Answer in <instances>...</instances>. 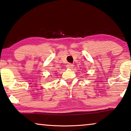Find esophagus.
<instances>
[{
	"mask_svg": "<svg viewBox=\"0 0 131 131\" xmlns=\"http://www.w3.org/2000/svg\"><path fill=\"white\" fill-rule=\"evenodd\" d=\"M73 67V65L72 63H68L67 65H66V68H68V69H72Z\"/></svg>",
	"mask_w": 131,
	"mask_h": 131,
	"instance_id": "obj_1",
	"label": "esophagus"
}]
</instances>
